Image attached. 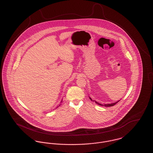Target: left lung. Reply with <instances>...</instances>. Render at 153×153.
Masks as SVG:
<instances>
[{
    "label": "left lung",
    "mask_w": 153,
    "mask_h": 153,
    "mask_svg": "<svg viewBox=\"0 0 153 153\" xmlns=\"http://www.w3.org/2000/svg\"><path fill=\"white\" fill-rule=\"evenodd\" d=\"M89 99L92 101V99L89 97ZM94 102L96 103V104H97L98 105H101V106H104V107H111V106H113V105H115L116 104H117V102H119V101H117V102H113V103H111V104H100V103H99V102H96L95 100H94Z\"/></svg>",
    "instance_id": "left-lung-1"
}]
</instances>
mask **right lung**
Segmentation results:
<instances>
[{
	"mask_svg": "<svg viewBox=\"0 0 153 153\" xmlns=\"http://www.w3.org/2000/svg\"><path fill=\"white\" fill-rule=\"evenodd\" d=\"M61 102H62V101H61ZM59 105H60V104H59Z\"/></svg>",
	"mask_w": 153,
	"mask_h": 153,
	"instance_id": "1",
	"label": "right lung"
}]
</instances>
